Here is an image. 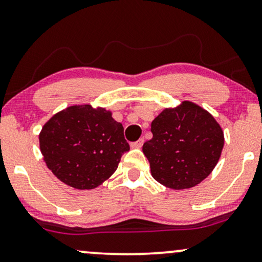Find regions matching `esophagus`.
Listing matches in <instances>:
<instances>
[{"mask_svg":"<svg viewBox=\"0 0 262 262\" xmlns=\"http://www.w3.org/2000/svg\"><path fill=\"white\" fill-rule=\"evenodd\" d=\"M143 143H144V139L143 138H139L138 141H136V142H134V143H131V148L139 149V148L142 147V145H143Z\"/></svg>","mask_w":262,"mask_h":262,"instance_id":"obj_1","label":"esophagus"}]
</instances>
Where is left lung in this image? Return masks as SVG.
I'll return each instance as SVG.
<instances>
[{
	"label": "left lung",
	"instance_id": "obj_1",
	"mask_svg": "<svg viewBox=\"0 0 262 262\" xmlns=\"http://www.w3.org/2000/svg\"><path fill=\"white\" fill-rule=\"evenodd\" d=\"M152 138L143 144L152 178L173 190L190 189L218 164L224 131L205 108L190 101L165 108L151 121Z\"/></svg>",
	"mask_w": 262,
	"mask_h": 262
}]
</instances>
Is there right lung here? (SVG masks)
<instances>
[{
    "label": "right lung",
    "instance_id": "add662e5",
    "mask_svg": "<svg viewBox=\"0 0 262 262\" xmlns=\"http://www.w3.org/2000/svg\"><path fill=\"white\" fill-rule=\"evenodd\" d=\"M39 149L59 181L90 190L113 174L130 145L123 125L114 120L111 111L81 103L57 112L43 125Z\"/></svg>",
    "mask_w": 262,
    "mask_h": 262
}]
</instances>
